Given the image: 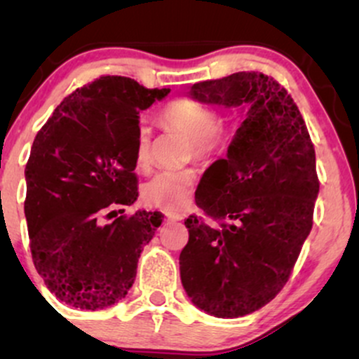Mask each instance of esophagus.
Wrapping results in <instances>:
<instances>
[{
    "mask_svg": "<svg viewBox=\"0 0 359 359\" xmlns=\"http://www.w3.org/2000/svg\"><path fill=\"white\" fill-rule=\"evenodd\" d=\"M165 216L168 217L170 221H182L184 219V214L180 212H172V211H167Z\"/></svg>",
    "mask_w": 359,
    "mask_h": 359,
    "instance_id": "esophagus-1",
    "label": "esophagus"
}]
</instances>
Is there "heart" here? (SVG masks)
Returning <instances> with one entry per match:
<instances>
[{
  "label": "heart",
  "instance_id": "heart-1",
  "mask_svg": "<svg viewBox=\"0 0 359 359\" xmlns=\"http://www.w3.org/2000/svg\"><path fill=\"white\" fill-rule=\"evenodd\" d=\"M162 123L191 140L189 156L211 158L219 155L229 142V130L219 121L217 113L192 100H175L163 108ZM151 135L147 126H140L135 138V162L138 168L150 165ZM197 174L194 168L163 170L151 177L143 187V199L154 208L179 211L191 203Z\"/></svg>",
  "mask_w": 359,
  "mask_h": 359
}]
</instances>
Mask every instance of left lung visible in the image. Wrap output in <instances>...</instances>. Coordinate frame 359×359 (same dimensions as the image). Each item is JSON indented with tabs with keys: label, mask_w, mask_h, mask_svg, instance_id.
Instances as JSON below:
<instances>
[{
	"label": "left lung",
	"mask_w": 359,
	"mask_h": 359,
	"mask_svg": "<svg viewBox=\"0 0 359 359\" xmlns=\"http://www.w3.org/2000/svg\"><path fill=\"white\" fill-rule=\"evenodd\" d=\"M192 100L236 108L245 121L226 158L204 172L189 216L180 278L208 314L234 319L275 299L312 229L319 194L316 151L290 94L262 72L197 82Z\"/></svg>",
	"instance_id": "8db88e82"
}]
</instances>
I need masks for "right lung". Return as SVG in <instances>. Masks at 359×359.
<instances>
[{"label": "right lung", "instance_id": "right-lung-1", "mask_svg": "<svg viewBox=\"0 0 359 359\" xmlns=\"http://www.w3.org/2000/svg\"><path fill=\"white\" fill-rule=\"evenodd\" d=\"M168 93L102 76L65 97L36 133L25 168L32 258L69 306L96 311L125 297L143 246L162 224L158 211L102 219L137 201L138 114Z\"/></svg>", "mask_w": 359, "mask_h": 359}]
</instances>
